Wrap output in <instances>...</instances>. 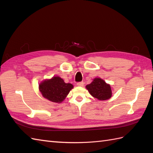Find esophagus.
<instances>
[{"label":"esophagus","mask_w":153,"mask_h":153,"mask_svg":"<svg viewBox=\"0 0 153 153\" xmlns=\"http://www.w3.org/2000/svg\"><path fill=\"white\" fill-rule=\"evenodd\" d=\"M77 85L79 86H84V82H77Z\"/></svg>","instance_id":"1"}]
</instances>
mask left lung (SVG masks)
<instances>
[{
    "mask_svg": "<svg viewBox=\"0 0 153 153\" xmlns=\"http://www.w3.org/2000/svg\"><path fill=\"white\" fill-rule=\"evenodd\" d=\"M86 88L93 97L100 100H108L111 96V89L110 85H108L104 80L100 78H96L91 83L86 85Z\"/></svg>",
    "mask_w": 153,
    "mask_h": 153,
    "instance_id": "1",
    "label": "left lung"
}]
</instances>
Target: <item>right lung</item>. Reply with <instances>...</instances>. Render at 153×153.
<instances>
[{"label":"right lung","instance_id":"add662e5","mask_svg":"<svg viewBox=\"0 0 153 153\" xmlns=\"http://www.w3.org/2000/svg\"><path fill=\"white\" fill-rule=\"evenodd\" d=\"M73 88L70 83H65L61 78L53 76L40 84L39 89L43 97L53 102H63Z\"/></svg>","mask_w":153,"mask_h":153}]
</instances>
